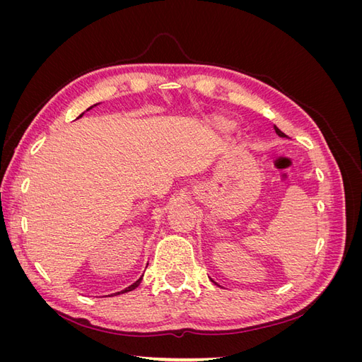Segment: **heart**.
Instances as JSON below:
<instances>
[{
  "instance_id": "b5f03b06",
  "label": "heart",
  "mask_w": 362,
  "mask_h": 362,
  "mask_svg": "<svg viewBox=\"0 0 362 362\" xmlns=\"http://www.w3.org/2000/svg\"><path fill=\"white\" fill-rule=\"evenodd\" d=\"M208 125L216 131H221V133H229V131L234 129L235 122L225 115H213L211 117H208Z\"/></svg>"
}]
</instances>
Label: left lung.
<instances>
[{
  "instance_id": "obj_1",
  "label": "left lung",
  "mask_w": 362,
  "mask_h": 362,
  "mask_svg": "<svg viewBox=\"0 0 362 362\" xmlns=\"http://www.w3.org/2000/svg\"><path fill=\"white\" fill-rule=\"evenodd\" d=\"M273 128H275V133H276V134H278L279 137H287V136H286V134H284V133H282V131H281V129H279V128H278L276 125H273ZM211 282H214V281L211 279ZM214 284H216V282H214ZM216 286H217V284H216Z\"/></svg>"
}]
</instances>
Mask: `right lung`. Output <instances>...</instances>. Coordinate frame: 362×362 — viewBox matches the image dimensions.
<instances>
[{
    "instance_id": "right-lung-1",
    "label": "right lung",
    "mask_w": 362,
    "mask_h": 362,
    "mask_svg": "<svg viewBox=\"0 0 362 362\" xmlns=\"http://www.w3.org/2000/svg\"><path fill=\"white\" fill-rule=\"evenodd\" d=\"M95 105H98V104H95ZM95 105H92V107H89V108H87V110H86V112H89V110H92V108H93ZM83 115H84V113H81V115H80L78 117H81ZM141 279H144V275H141V276H140V278H139V279H137V281H136L134 284H131V286H129V287H127V288H125V290H122V291H117L116 294H122V293H128V291H133L134 288H137V287L140 286V282H141Z\"/></svg>"
}]
</instances>
